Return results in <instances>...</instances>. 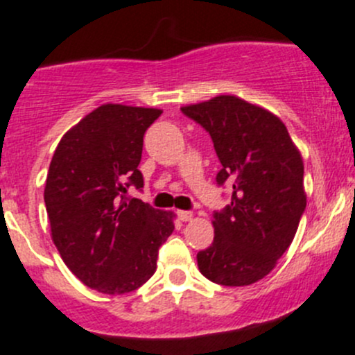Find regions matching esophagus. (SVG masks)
Wrapping results in <instances>:
<instances>
[{"label": "esophagus", "mask_w": 355, "mask_h": 355, "mask_svg": "<svg viewBox=\"0 0 355 355\" xmlns=\"http://www.w3.org/2000/svg\"><path fill=\"white\" fill-rule=\"evenodd\" d=\"M178 218L182 221H191L194 218V214H192V211H178Z\"/></svg>", "instance_id": "obj_1"}]
</instances>
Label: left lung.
<instances>
[{"label":"left lung","instance_id":"obj_1","mask_svg":"<svg viewBox=\"0 0 355 355\" xmlns=\"http://www.w3.org/2000/svg\"><path fill=\"white\" fill-rule=\"evenodd\" d=\"M182 111L213 139L218 185L234 187L230 204L214 211V241L198 254L199 271L227 287L256 284L292 244L306 209L302 156L277 114L237 96Z\"/></svg>","mask_w":355,"mask_h":355}]
</instances>
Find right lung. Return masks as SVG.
<instances>
[{
  "mask_svg": "<svg viewBox=\"0 0 355 355\" xmlns=\"http://www.w3.org/2000/svg\"><path fill=\"white\" fill-rule=\"evenodd\" d=\"M156 108L103 105L60 141L44 187L51 239L68 270L98 292L127 293L156 271L171 211L125 198L144 185L139 163Z\"/></svg>",
  "mask_w": 355,
  "mask_h": 355,
  "instance_id": "obj_1",
  "label": "right lung"
}]
</instances>
